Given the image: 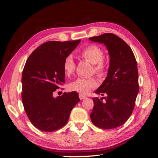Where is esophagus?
Returning <instances> with one entry per match:
<instances>
[{
    "instance_id": "34e87169",
    "label": "esophagus",
    "mask_w": 158,
    "mask_h": 158,
    "mask_svg": "<svg viewBox=\"0 0 158 158\" xmlns=\"http://www.w3.org/2000/svg\"><path fill=\"white\" fill-rule=\"evenodd\" d=\"M79 98L81 100H83V99H85L86 98V96H84L83 94H79Z\"/></svg>"
}]
</instances>
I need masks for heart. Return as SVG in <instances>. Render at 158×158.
I'll list each match as a JSON object with an SVG mask.
<instances>
[{
  "label": "heart",
  "instance_id": "heart-1",
  "mask_svg": "<svg viewBox=\"0 0 158 158\" xmlns=\"http://www.w3.org/2000/svg\"><path fill=\"white\" fill-rule=\"evenodd\" d=\"M82 59L94 64V71L99 77H103L106 70V64L103 57L104 54L102 49L96 45L90 44L84 47L79 52ZM62 68L66 76H70L75 70V63L72 56L69 55L64 59ZM97 86V82L94 77H79L72 82L69 88L72 91L86 94Z\"/></svg>",
  "mask_w": 158,
  "mask_h": 158
}]
</instances>
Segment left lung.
Returning a JSON list of instances; mask_svg holds the SVG:
<instances>
[{"label": "left lung", "instance_id": "left-lung-1", "mask_svg": "<svg viewBox=\"0 0 158 158\" xmlns=\"http://www.w3.org/2000/svg\"><path fill=\"white\" fill-rule=\"evenodd\" d=\"M89 40L104 44L110 56L106 78L95 91L105 97L93 98L90 119L101 129L116 128L127 122L135 108L139 92L137 61L129 45L115 34L106 33Z\"/></svg>", "mask_w": 158, "mask_h": 158}]
</instances>
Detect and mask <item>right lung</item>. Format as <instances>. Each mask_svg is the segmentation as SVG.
I'll use <instances>...</instances> for the list:
<instances>
[{"label":"right lung","mask_w":158,"mask_h":158,"mask_svg":"<svg viewBox=\"0 0 158 158\" xmlns=\"http://www.w3.org/2000/svg\"><path fill=\"white\" fill-rule=\"evenodd\" d=\"M80 42L81 40L44 42L26 62L21 78L22 103L30 122L41 131H53L64 127L80 101L75 91L53 97V93L65 82L64 59Z\"/></svg>","instance_id":"1"}]
</instances>
